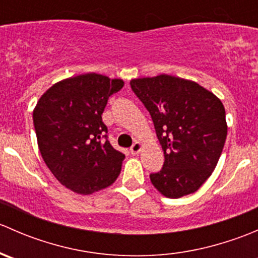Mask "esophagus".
Returning a JSON list of instances; mask_svg holds the SVG:
<instances>
[{
	"label": "esophagus",
	"mask_w": 258,
	"mask_h": 258,
	"mask_svg": "<svg viewBox=\"0 0 258 258\" xmlns=\"http://www.w3.org/2000/svg\"><path fill=\"white\" fill-rule=\"evenodd\" d=\"M141 151H142V145L140 144V142H135V144L132 145V147L130 148V152H131L132 155H139Z\"/></svg>",
	"instance_id": "esophagus-1"
}]
</instances>
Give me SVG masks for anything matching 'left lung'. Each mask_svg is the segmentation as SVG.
<instances>
[{
	"label": "left lung",
	"mask_w": 258,
	"mask_h": 258,
	"mask_svg": "<svg viewBox=\"0 0 258 258\" xmlns=\"http://www.w3.org/2000/svg\"><path fill=\"white\" fill-rule=\"evenodd\" d=\"M132 91L152 117L165 163L150 175L168 199L196 192L217 166L227 136L220 98L199 83L170 75L131 80Z\"/></svg>",
	"instance_id": "left-lung-1"
}]
</instances>
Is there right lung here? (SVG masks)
<instances>
[{"instance_id": "obj_1", "label": "right lung", "mask_w": 258, "mask_h": 258, "mask_svg": "<svg viewBox=\"0 0 258 258\" xmlns=\"http://www.w3.org/2000/svg\"><path fill=\"white\" fill-rule=\"evenodd\" d=\"M124 82L85 74L54 83L38 100L33 124L38 148L57 181L79 195L111 186L121 172L124 155L110 141L102 113L111 95Z\"/></svg>"}]
</instances>
